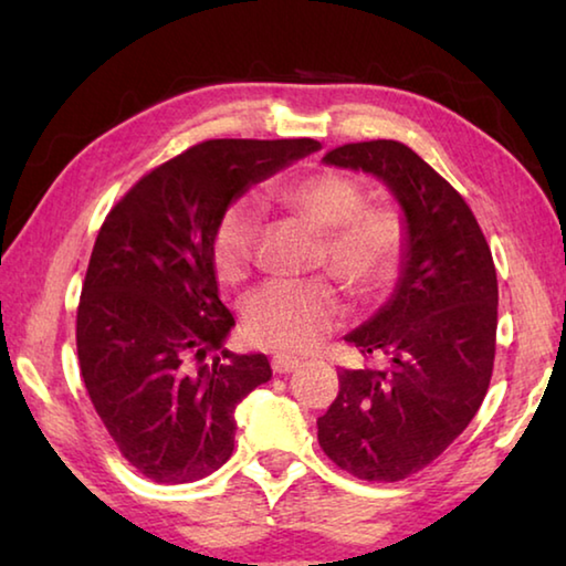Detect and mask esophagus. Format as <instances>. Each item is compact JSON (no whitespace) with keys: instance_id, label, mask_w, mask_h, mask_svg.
Returning <instances> with one entry per match:
<instances>
[{"instance_id":"obj_1","label":"esophagus","mask_w":566,"mask_h":566,"mask_svg":"<svg viewBox=\"0 0 566 566\" xmlns=\"http://www.w3.org/2000/svg\"><path fill=\"white\" fill-rule=\"evenodd\" d=\"M296 367H300V359L290 357V354H274L272 357L274 375H290V371H294Z\"/></svg>"}]
</instances>
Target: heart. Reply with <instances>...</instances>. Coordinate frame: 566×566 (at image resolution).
Here are the masks:
<instances>
[{"mask_svg": "<svg viewBox=\"0 0 566 566\" xmlns=\"http://www.w3.org/2000/svg\"><path fill=\"white\" fill-rule=\"evenodd\" d=\"M282 199L322 232L319 264L357 294H375L397 274L405 252V222L389 207H367V191L339 171H314L290 181ZM262 212L239 197L219 214L209 254L227 284L247 280L254 264ZM344 317L339 292L329 282H266L242 304L244 334L260 347L306 352Z\"/></svg>", "mask_w": 566, "mask_h": 566, "instance_id": "b5f03b06", "label": "heart"}]
</instances>
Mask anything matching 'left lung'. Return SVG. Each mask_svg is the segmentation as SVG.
<instances>
[{"instance_id":"1","label":"left lung","mask_w":566,"mask_h":566,"mask_svg":"<svg viewBox=\"0 0 566 566\" xmlns=\"http://www.w3.org/2000/svg\"><path fill=\"white\" fill-rule=\"evenodd\" d=\"M324 165L377 177L401 207L405 252L385 306L344 342L385 369H342L319 417V447L367 482H399L464 432L490 389L496 347V270L462 195L395 139L357 142Z\"/></svg>"}]
</instances>
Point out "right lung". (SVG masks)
Instances as JSON below:
<instances>
[{
    "label": "right lung",
    "instance_id": "right-lung-1",
    "mask_svg": "<svg viewBox=\"0 0 566 566\" xmlns=\"http://www.w3.org/2000/svg\"><path fill=\"white\" fill-rule=\"evenodd\" d=\"M317 149L314 139H209L151 169L104 219L76 310V354L122 457L159 484L217 472L232 457L237 405L272 377L264 354L224 349L234 317L209 254L217 219Z\"/></svg>",
    "mask_w": 566,
    "mask_h": 566
}]
</instances>
